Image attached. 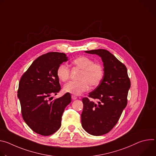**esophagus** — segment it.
<instances>
[{
  "label": "esophagus",
  "mask_w": 156,
  "mask_h": 156,
  "mask_svg": "<svg viewBox=\"0 0 156 156\" xmlns=\"http://www.w3.org/2000/svg\"><path fill=\"white\" fill-rule=\"evenodd\" d=\"M72 99L73 100H76V99H77V97L75 96L72 95Z\"/></svg>",
  "instance_id": "34e87169"
}]
</instances>
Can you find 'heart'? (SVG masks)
<instances>
[{"instance_id": "obj_1", "label": "heart", "mask_w": 156, "mask_h": 156, "mask_svg": "<svg viewBox=\"0 0 156 156\" xmlns=\"http://www.w3.org/2000/svg\"><path fill=\"white\" fill-rule=\"evenodd\" d=\"M72 63L76 67L81 69L78 81H71L63 87L65 92L78 96L86 91L91 86H97L100 84L104 76V69L102 65L87 57L81 56L75 59ZM57 78L65 82L70 77V69L65 63L60 64L56 72Z\"/></svg>"}]
</instances>
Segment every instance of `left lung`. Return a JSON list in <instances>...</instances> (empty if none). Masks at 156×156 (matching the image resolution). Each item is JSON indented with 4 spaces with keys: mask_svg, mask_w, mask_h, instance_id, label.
Listing matches in <instances>:
<instances>
[{
    "mask_svg": "<svg viewBox=\"0 0 156 156\" xmlns=\"http://www.w3.org/2000/svg\"><path fill=\"white\" fill-rule=\"evenodd\" d=\"M100 56L104 63L102 80L88 97L83 98L81 125L84 129L94 136L106 134L118 122L127 104L131 86L126 66L113 54L105 49L85 51Z\"/></svg>",
    "mask_w": 156,
    "mask_h": 156,
    "instance_id": "8db88e82",
    "label": "left lung"
}]
</instances>
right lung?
Segmentation results:
<instances>
[{"label":"right lung","instance_id":"obj_1","mask_svg":"<svg viewBox=\"0 0 156 156\" xmlns=\"http://www.w3.org/2000/svg\"><path fill=\"white\" fill-rule=\"evenodd\" d=\"M68 60L64 53L52 52L37 58L21 76L18 98L24 121L35 133L51 135L61 126L65 108L71 102L66 93L50 101L52 95L61 90L56 72L58 66Z\"/></svg>","mask_w":156,"mask_h":156}]
</instances>
